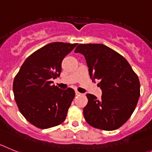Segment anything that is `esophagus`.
I'll use <instances>...</instances> for the list:
<instances>
[{
	"label": "esophagus",
	"instance_id": "esophagus-1",
	"mask_svg": "<svg viewBox=\"0 0 152 152\" xmlns=\"http://www.w3.org/2000/svg\"><path fill=\"white\" fill-rule=\"evenodd\" d=\"M75 93H76V96H79V95L81 94V93H80V92H79V91H77V90L75 91Z\"/></svg>",
	"mask_w": 152,
	"mask_h": 152
}]
</instances>
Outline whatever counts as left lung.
Returning <instances> with one entry per match:
<instances>
[{"mask_svg": "<svg viewBox=\"0 0 152 152\" xmlns=\"http://www.w3.org/2000/svg\"><path fill=\"white\" fill-rule=\"evenodd\" d=\"M75 53L83 54L89 76L98 81L100 99L87 94L83 109L86 121L96 129L113 131L127 122L140 96V81L125 57L101 43L80 44Z\"/></svg>", "mask_w": 152, "mask_h": 152, "instance_id": "8db88e82", "label": "left lung"}]
</instances>
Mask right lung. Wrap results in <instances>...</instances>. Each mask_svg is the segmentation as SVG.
<instances>
[{
    "instance_id": "obj_1",
    "label": "right lung",
    "mask_w": 152,
    "mask_h": 152,
    "mask_svg": "<svg viewBox=\"0 0 152 152\" xmlns=\"http://www.w3.org/2000/svg\"><path fill=\"white\" fill-rule=\"evenodd\" d=\"M77 43L55 42L33 53L21 66L13 83L14 99L20 113L41 129L60 125L75 97L71 88L63 90L52 85L59 77L62 61Z\"/></svg>"
}]
</instances>
